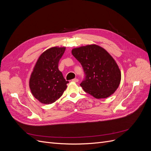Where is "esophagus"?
<instances>
[{
    "instance_id": "esophagus-1",
    "label": "esophagus",
    "mask_w": 151,
    "mask_h": 151,
    "mask_svg": "<svg viewBox=\"0 0 151 151\" xmlns=\"http://www.w3.org/2000/svg\"><path fill=\"white\" fill-rule=\"evenodd\" d=\"M73 82H75V83H77V82H79V79H77V78H75L74 79L72 80Z\"/></svg>"
}]
</instances>
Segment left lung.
<instances>
[{
	"label": "left lung",
	"mask_w": 151,
	"mask_h": 151,
	"mask_svg": "<svg viewBox=\"0 0 151 151\" xmlns=\"http://www.w3.org/2000/svg\"><path fill=\"white\" fill-rule=\"evenodd\" d=\"M72 54L83 67L85 79L80 86L97 99L106 98L120 85L121 72L109 53L96 45L72 49Z\"/></svg>",
	"instance_id": "left-lung-1"
}]
</instances>
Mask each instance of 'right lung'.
I'll use <instances>...</instances> for the list:
<instances>
[{
	"label": "right lung",
	"instance_id": "obj_1",
	"mask_svg": "<svg viewBox=\"0 0 151 151\" xmlns=\"http://www.w3.org/2000/svg\"><path fill=\"white\" fill-rule=\"evenodd\" d=\"M65 47H55L45 51L38 58L29 79L33 96L43 104H52L60 98L68 82L58 70V62Z\"/></svg>",
	"mask_w": 151,
	"mask_h": 151
}]
</instances>
